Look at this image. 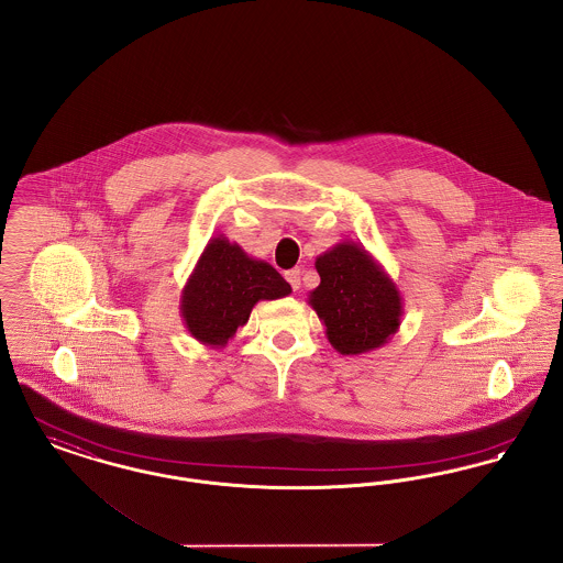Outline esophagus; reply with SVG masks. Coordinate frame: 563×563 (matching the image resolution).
<instances>
[{
    "instance_id": "34e87169",
    "label": "esophagus",
    "mask_w": 563,
    "mask_h": 563,
    "mask_svg": "<svg viewBox=\"0 0 563 563\" xmlns=\"http://www.w3.org/2000/svg\"><path fill=\"white\" fill-rule=\"evenodd\" d=\"M286 279H288V284L292 286V290H298L300 288V268H290V271H286Z\"/></svg>"
}]
</instances>
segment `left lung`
I'll return each mask as SVG.
<instances>
[{
  "instance_id": "obj_1",
  "label": "left lung",
  "mask_w": 563,
  "mask_h": 563,
  "mask_svg": "<svg viewBox=\"0 0 563 563\" xmlns=\"http://www.w3.org/2000/svg\"><path fill=\"white\" fill-rule=\"evenodd\" d=\"M320 286L309 305L325 325L328 343L341 355L375 352L398 332L402 296L364 245L341 241L316 258Z\"/></svg>"
}]
</instances>
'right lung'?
<instances>
[{
    "label": "right lung",
    "instance_id": "right-lung-1",
    "mask_svg": "<svg viewBox=\"0 0 563 563\" xmlns=\"http://www.w3.org/2000/svg\"><path fill=\"white\" fill-rule=\"evenodd\" d=\"M292 292L265 261L247 256L224 235L211 238L179 296V313L190 336L222 350L247 324L256 302Z\"/></svg>",
    "mask_w": 563,
    "mask_h": 563
}]
</instances>
